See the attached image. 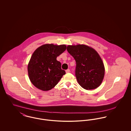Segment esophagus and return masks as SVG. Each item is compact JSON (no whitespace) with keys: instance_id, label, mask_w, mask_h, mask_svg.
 Masks as SVG:
<instances>
[{"instance_id":"34e87169","label":"esophagus","mask_w":131,"mask_h":131,"mask_svg":"<svg viewBox=\"0 0 131 131\" xmlns=\"http://www.w3.org/2000/svg\"><path fill=\"white\" fill-rule=\"evenodd\" d=\"M70 72V70H69V69L66 70V73H68Z\"/></svg>"}]
</instances>
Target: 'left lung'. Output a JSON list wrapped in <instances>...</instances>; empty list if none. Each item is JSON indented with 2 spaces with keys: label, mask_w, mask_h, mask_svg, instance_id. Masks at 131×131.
<instances>
[{
  "label": "left lung",
  "mask_w": 131,
  "mask_h": 131,
  "mask_svg": "<svg viewBox=\"0 0 131 131\" xmlns=\"http://www.w3.org/2000/svg\"><path fill=\"white\" fill-rule=\"evenodd\" d=\"M69 53L76 62L75 75L83 88L92 90L99 86L105 75V67L98 52L84 45H69Z\"/></svg>",
  "instance_id": "1"
}]
</instances>
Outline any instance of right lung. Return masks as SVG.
Returning <instances> with one entry per match:
<instances>
[{
    "label": "right lung",
    "instance_id": "obj_1",
    "mask_svg": "<svg viewBox=\"0 0 131 131\" xmlns=\"http://www.w3.org/2000/svg\"><path fill=\"white\" fill-rule=\"evenodd\" d=\"M66 49L65 45L45 44L32 54L28 65V74L32 83L43 91L54 87L66 74L61 64L56 60Z\"/></svg>",
    "mask_w": 131,
    "mask_h": 131
}]
</instances>
